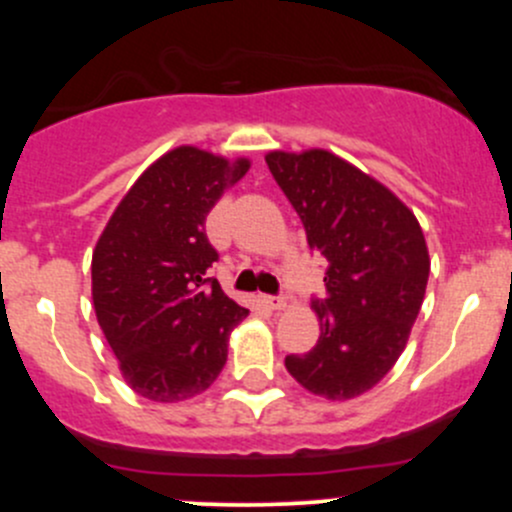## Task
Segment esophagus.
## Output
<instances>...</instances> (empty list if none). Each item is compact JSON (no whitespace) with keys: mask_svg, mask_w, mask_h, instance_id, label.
Returning <instances> with one entry per match:
<instances>
[{"mask_svg":"<svg viewBox=\"0 0 512 512\" xmlns=\"http://www.w3.org/2000/svg\"><path fill=\"white\" fill-rule=\"evenodd\" d=\"M260 302L265 304L267 309H285L287 307L285 297H272V294H260Z\"/></svg>","mask_w":512,"mask_h":512,"instance_id":"obj_1","label":"esophagus"}]
</instances>
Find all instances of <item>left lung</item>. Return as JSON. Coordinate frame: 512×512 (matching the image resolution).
<instances>
[{
  "label": "left lung",
  "instance_id": "8db88e82",
  "mask_svg": "<svg viewBox=\"0 0 512 512\" xmlns=\"http://www.w3.org/2000/svg\"><path fill=\"white\" fill-rule=\"evenodd\" d=\"M270 173L327 257V294L314 302L319 342L289 354V374L312 394L347 401L374 389L409 342L423 294L426 237L416 215L386 185L334 153L270 151Z\"/></svg>",
  "mask_w": 512,
  "mask_h": 512
}]
</instances>
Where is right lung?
I'll use <instances>...</instances> for the list:
<instances>
[{"instance_id":"obj_1","label":"right lung","mask_w":512,"mask_h":512,"mask_svg":"<svg viewBox=\"0 0 512 512\" xmlns=\"http://www.w3.org/2000/svg\"><path fill=\"white\" fill-rule=\"evenodd\" d=\"M250 170L195 146L148 165L103 227L91 257L96 319L126 384L158 404L203 394L247 309L208 277L218 252L205 218Z\"/></svg>"}]
</instances>
